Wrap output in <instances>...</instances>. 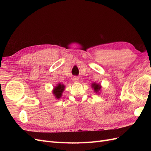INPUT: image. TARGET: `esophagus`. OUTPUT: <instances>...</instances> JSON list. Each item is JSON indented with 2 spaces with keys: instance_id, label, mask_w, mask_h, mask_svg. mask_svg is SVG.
I'll return each instance as SVG.
<instances>
[{
  "instance_id": "1",
  "label": "esophagus",
  "mask_w": 151,
  "mask_h": 151,
  "mask_svg": "<svg viewBox=\"0 0 151 151\" xmlns=\"http://www.w3.org/2000/svg\"><path fill=\"white\" fill-rule=\"evenodd\" d=\"M78 81H79V77H73V81L77 82Z\"/></svg>"
}]
</instances>
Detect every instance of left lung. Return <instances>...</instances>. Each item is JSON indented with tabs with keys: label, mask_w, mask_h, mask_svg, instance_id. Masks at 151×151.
Instances as JSON below:
<instances>
[{
	"label": "left lung",
	"mask_w": 151,
	"mask_h": 151,
	"mask_svg": "<svg viewBox=\"0 0 151 151\" xmlns=\"http://www.w3.org/2000/svg\"><path fill=\"white\" fill-rule=\"evenodd\" d=\"M91 88H92L94 89V93H96L98 94L100 93V91H101V84H99L94 83L91 84Z\"/></svg>",
	"instance_id": "left-lung-1"
}]
</instances>
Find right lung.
<instances>
[{"mask_svg": "<svg viewBox=\"0 0 151 151\" xmlns=\"http://www.w3.org/2000/svg\"><path fill=\"white\" fill-rule=\"evenodd\" d=\"M65 85L61 83H58L57 86L55 87L52 90V93L55 98L56 99H60L62 97L63 91L65 90Z\"/></svg>", "mask_w": 151, "mask_h": 151, "instance_id": "right-lung-1", "label": "right lung"}]
</instances>
